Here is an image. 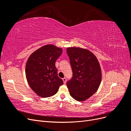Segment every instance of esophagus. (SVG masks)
Instances as JSON below:
<instances>
[{
	"label": "esophagus",
	"mask_w": 131,
	"mask_h": 131,
	"mask_svg": "<svg viewBox=\"0 0 131 131\" xmlns=\"http://www.w3.org/2000/svg\"><path fill=\"white\" fill-rule=\"evenodd\" d=\"M62 80L63 81V83H64V84H66V82H67V79L66 78H64L62 79Z\"/></svg>",
	"instance_id": "obj_1"
}]
</instances>
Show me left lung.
I'll list each match as a JSON object with an SVG mask.
<instances>
[{"label": "left lung", "instance_id": "left-lung-1", "mask_svg": "<svg viewBox=\"0 0 131 131\" xmlns=\"http://www.w3.org/2000/svg\"><path fill=\"white\" fill-rule=\"evenodd\" d=\"M73 77L67 82L69 93L75 100L85 101L99 88L102 72L97 58L90 51L72 47L67 49Z\"/></svg>", "mask_w": 131, "mask_h": 131}]
</instances>
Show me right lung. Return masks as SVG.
<instances>
[{"instance_id": "add662e5", "label": "right lung", "mask_w": 131, "mask_h": 131, "mask_svg": "<svg viewBox=\"0 0 131 131\" xmlns=\"http://www.w3.org/2000/svg\"><path fill=\"white\" fill-rule=\"evenodd\" d=\"M62 49L46 45L31 54L26 66V76L31 89L41 97L56 94L63 81L58 76L55 62Z\"/></svg>"}]
</instances>
